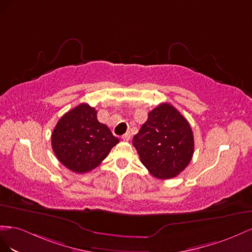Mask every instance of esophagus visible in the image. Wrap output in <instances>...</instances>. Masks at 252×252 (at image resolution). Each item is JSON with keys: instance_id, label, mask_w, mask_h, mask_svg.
<instances>
[{"instance_id": "1", "label": "esophagus", "mask_w": 252, "mask_h": 252, "mask_svg": "<svg viewBox=\"0 0 252 252\" xmlns=\"http://www.w3.org/2000/svg\"><path fill=\"white\" fill-rule=\"evenodd\" d=\"M122 140H125V141H127V140H130V138H131V133L130 132H127V133H126L125 135H122Z\"/></svg>"}]
</instances>
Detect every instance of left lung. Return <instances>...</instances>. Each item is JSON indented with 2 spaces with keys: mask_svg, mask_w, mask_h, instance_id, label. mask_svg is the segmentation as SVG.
I'll return each instance as SVG.
<instances>
[{
  "mask_svg": "<svg viewBox=\"0 0 252 252\" xmlns=\"http://www.w3.org/2000/svg\"><path fill=\"white\" fill-rule=\"evenodd\" d=\"M140 161L158 179L177 176L190 163L194 138L189 122L173 105L161 103L134 136Z\"/></svg>",
  "mask_w": 252,
  "mask_h": 252,
  "instance_id": "8db88e82",
  "label": "left lung"
}]
</instances>
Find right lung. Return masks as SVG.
Segmentation results:
<instances>
[{"instance_id": "1", "label": "right lung", "mask_w": 252, "mask_h": 252, "mask_svg": "<svg viewBox=\"0 0 252 252\" xmlns=\"http://www.w3.org/2000/svg\"><path fill=\"white\" fill-rule=\"evenodd\" d=\"M118 142L110 128L98 121L97 111L86 103L64 114L52 134L58 160L80 174L98 167Z\"/></svg>"}]
</instances>
